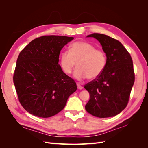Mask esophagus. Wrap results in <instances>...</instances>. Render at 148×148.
<instances>
[{
    "mask_svg": "<svg viewBox=\"0 0 148 148\" xmlns=\"http://www.w3.org/2000/svg\"><path fill=\"white\" fill-rule=\"evenodd\" d=\"M77 88L79 89V90L83 89V86L81 85V84L80 83H77Z\"/></svg>",
    "mask_w": 148,
    "mask_h": 148,
    "instance_id": "1",
    "label": "esophagus"
}]
</instances>
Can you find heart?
<instances>
[{"mask_svg":"<svg viewBox=\"0 0 148 148\" xmlns=\"http://www.w3.org/2000/svg\"><path fill=\"white\" fill-rule=\"evenodd\" d=\"M59 62L66 74H70L76 64L77 68L74 72L75 77L78 79L85 77L93 79L98 77L105 69L107 56L103 50L97 49L87 42L77 40L70 45L69 51L60 53Z\"/></svg>","mask_w":148,"mask_h":148,"instance_id":"1","label":"heart"}]
</instances>
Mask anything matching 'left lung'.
<instances>
[{"mask_svg":"<svg viewBox=\"0 0 148 148\" xmlns=\"http://www.w3.org/2000/svg\"><path fill=\"white\" fill-rule=\"evenodd\" d=\"M94 37L101 44L107 56V65L100 76L84 85L90 93L86 111L95 117H112L126 108L135 81L133 61L122 44L102 34Z\"/></svg>","mask_w":148,"mask_h":148,"instance_id":"left-lung-1","label":"left lung"}]
</instances>
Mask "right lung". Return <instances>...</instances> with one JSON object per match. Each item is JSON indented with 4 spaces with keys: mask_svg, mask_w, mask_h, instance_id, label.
I'll return each mask as SVG.
<instances>
[{
    "mask_svg": "<svg viewBox=\"0 0 148 148\" xmlns=\"http://www.w3.org/2000/svg\"><path fill=\"white\" fill-rule=\"evenodd\" d=\"M73 39L41 36L32 40L19 54L13 82L19 102L31 114L49 118L58 114L76 91L74 80L58 64L61 49Z\"/></svg>",
    "mask_w": 148,
    "mask_h": 148,
    "instance_id": "obj_1",
    "label": "right lung"
}]
</instances>
